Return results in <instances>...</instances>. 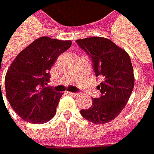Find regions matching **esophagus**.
<instances>
[{
  "label": "esophagus",
  "instance_id": "34e87169",
  "mask_svg": "<svg viewBox=\"0 0 154 154\" xmlns=\"http://www.w3.org/2000/svg\"><path fill=\"white\" fill-rule=\"evenodd\" d=\"M67 93L69 94V95H71V96H76L79 93H75V92H70V91H67Z\"/></svg>",
  "mask_w": 154,
  "mask_h": 154
}]
</instances>
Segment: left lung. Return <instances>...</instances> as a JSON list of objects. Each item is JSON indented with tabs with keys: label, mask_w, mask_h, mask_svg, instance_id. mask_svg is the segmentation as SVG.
Listing matches in <instances>:
<instances>
[{
	"label": "left lung",
	"mask_w": 154,
	"mask_h": 154,
	"mask_svg": "<svg viewBox=\"0 0 154 154\" xmlns=\"http://www.w3.org/2000/svg\"><path fill=\"white\" fill-rule=\"evenodd\" d=\"M76 43L91 58L96 76L103 79L97 86L102 95L92 99L91 107L80 114L94 124L108 123L121 113L132 93L135 79L130 57L106 38H86Z\"/></svg>",
	"instance_id": "8db88e82"
}]
</instances>
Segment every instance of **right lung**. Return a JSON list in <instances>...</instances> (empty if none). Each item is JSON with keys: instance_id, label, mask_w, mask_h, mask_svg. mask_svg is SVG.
<instances>
[{"instance_id": "1", "label": "right lung", "mask_w": 154, "mask_h": 154, "mask_svg": "<svg viewBox=\"0 0 154 154\" xmlns=\"http://www.w3.org/2000/svg\"><path fill=\"white\" fill-rule=\"evenodd\" d=\"M71 43V40L40 37L18 54L8 68L6 98L23 120L43 124L54 116L62 94L46 85L55 60Z\"/></svg>"}]
</instances>
